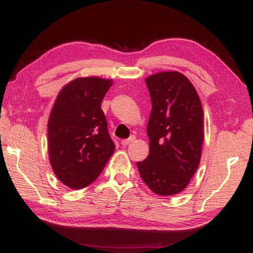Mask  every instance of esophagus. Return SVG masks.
<instances>
[{
	"mask_svg": "<svg viewBox=\"0 0 253 253\" xmlns=\"http://www.w3.org/2000/svg\"><path fill=\"white\" fill-rule=\"evenodd\" d=\"M136 139V137L135 136H130L129 138H127V139H122V145H129L130 143H132L134 142V140Z\"/></svg>",
	"mask_w": 253,
	"mask_h": 253,
	"instance_id": "obj_1",
	"label": "esophagus"
}]
</instances>
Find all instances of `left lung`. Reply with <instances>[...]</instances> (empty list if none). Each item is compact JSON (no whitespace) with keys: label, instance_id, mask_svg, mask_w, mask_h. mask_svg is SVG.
Returning a JSON list of instances; mask_svg holds the SVG:
<instances>
[{"label":"left lung","instance_id":"1","mask_svg":"<svg viewBox=\"0 0 253 253\" xmlns=\"http://www.w3.org/2000/svg\"><path fill=\"white\" fill-rule=\"evenodd\" d=\"M152 100L149 154L137 169L155 194L182 192L199 168L204 140L203 108L187 77L162 71L145 79Z\"/></svg>","mask_w":253,"mask_h":253}]
</instances>
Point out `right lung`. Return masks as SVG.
Here are the masks:
<instances>
[{"label":"right lung","mask_w":253,"mask_h":253,"mask_svg":"<svg viewBox=\"0 0 253 253\" xmlns=\"http://www.w3.org/2000/svg\"><path fill=\"white\" fill-rule=\"evenodd\" d=\"M113 80L79 77L62 87L48 121L49 161L66 186L80 190L95 182L115 151L101 101Z\"/></svg>","instance_id":"1"}]
</instances>
